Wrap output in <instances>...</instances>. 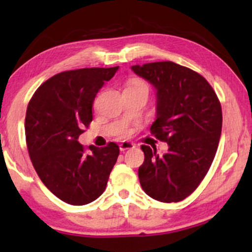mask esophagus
Masks as SVG:
<instances>
[{"label": "esophagus", "instance_id": "obj_1", "mask_svg": "<svg viewBox=\"0 0 252 252\" xmlns=\"http://www.w3.org/2000/svg\"><path fill=\"white\" fill-rule=\"evenodd\" d=\"M134 147H135V146H134L133 143L128 142V141H123V142L119 144L120 151H125V150H128V149H133Z\"/></svg>", "mask_w": 252, "mask_h": 252}]
</instances>
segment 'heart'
<instances>
[{"mask_svg": "<svg viewBox=\"0 0 252 252\" xmlns=\"http://www.w3.org/2000/svg\"><path fill=\"white\" fill-rule=\"evenodd\" d=\"M130 87H142V88L148 89V85H147L144 81H142V80H139V79H135V80H132V81L129 82L128 87H127V88H130ZM123 135H126V133L124 132Z\"/></svg>", "mask_w": 252, "mask_h": 252, "instance_id": "b5f03b06", "label": "heart"}]
</instances>
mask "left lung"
I'll use <instances>...</instances> for the list:
<instances>
[{
  "instance_id": "8db88e82",
  "label": "left lung",
  "mask_w": 252,
  "mask_h": 252,
  "mask_svg": "<svg viewBox=\"0 0 252 252\" xmlns=\"http://www.w3.org/2000/svg\"><path fill=\"white\" fill-rule=\"evenodd\" d=\"M132 70L157 91V118L151 134L167 153L141 146V187L156 201L180 202L198 187L211 166L221 135L220 101L204 77L173 62L134 65Z\"/></svg>"
}]
</instances>
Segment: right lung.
Returning <instances> with one entry per match:
<instances>
[{
  "label": "right lung",
  "mask_w": 252,
  "mask_h": 252,
  "mask_svg": "<svg viewBox=\"0 0 252 252\" xmlns=\"http://www.w3.org/2000/svg\"><path fill=\"white\" fill-rule=\"evenodd\" d=\"M119 66L61 72L31 98L25 118L27 150L43 185L62 201L88 204L103 194L119 147L88 149L78 142L93 120V103Z\"/></svg>",
  "instance_id": "add662e5"
}]
</instances>
